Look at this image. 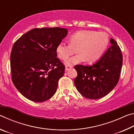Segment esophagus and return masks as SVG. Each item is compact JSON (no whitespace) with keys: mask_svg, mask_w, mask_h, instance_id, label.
Returning a JSON list of instances; mask_svg holds the SVG:
<instances>
[{"mask_svg":"<svg viewBox=\"0 0 134 134\" xmlns=\"http://www.w3.org/2000/svg\"><path fill=\"white\" fill-rule=\"evenodd\" d=\"M71 68H72V65H66V66H65V71H68V70L71 69Z\"/></svg>","mask_w":134,"mask_h":134,"instance_id":"esophagus-1","label":"esophagus"}]
</instances>
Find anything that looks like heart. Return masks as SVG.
<instances>
[{
	"mask_svg": "<svg viewBox=\"0 0 134 134\" xmlns=\"http://www.w3.org/2000/svg\"><path fill=\"white\" fill-rule=\"evenodd\" d=\"M109 43L108 35L104 32L80 31L69 38V44L60 42L57 47V54L62 60H66L76 52L78 54L68 59L65 64L72 65L84 61L88 63L97 62L103 55Z\"/></svg>",
	"mask_w": 134,
	"mask_h": 134,
	"instance_id": "obj_1",
	"label": "heart"
}]
</instances>
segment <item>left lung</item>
Wrapping results in <instances>:
<instances>
[{"label":"left lung","instance_id":"left-lung-1","mask_svg":"<svg viewBox=\"0 0 134 134\" xmlns=\"http://www.w3.org/2000/svg\"><path fill=\"white\" fill-rule=\"evenodd\" d=\"M110 42L112 45L94 64L90 66H74L77 72L74 85L79 92L86 98H102L118 83L123 57L117 42L112 38Z\"/></svg>","mask_w":134,"mask_h":134}]
</instances>
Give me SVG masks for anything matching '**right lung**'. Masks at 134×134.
Masks as SVG:
<instances>
[{"label":"right lung","instance_id":"add662e5","mask_svg":"<svg viewBox=\"0 0 134 134\" xmlns=\"http://www.w3.org/2000/svg\"><path fill=\"white\" fill-rule=\"evenodd\" d=\"M67 33L59 27L35 28L14 43L10 58L12 80L26 98L42 102L55 93L65 71L56 49Z\"/></svg>","mask_w":134,"mask_h":134}]
</instances>
